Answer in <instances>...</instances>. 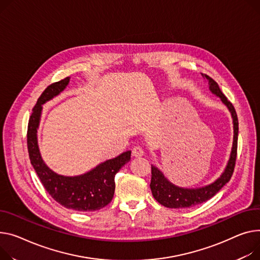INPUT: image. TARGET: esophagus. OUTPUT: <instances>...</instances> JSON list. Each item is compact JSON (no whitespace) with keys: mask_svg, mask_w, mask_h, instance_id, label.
<instances>
[{"mask_svg":"<svg viewBox=\"0 0 260 260\" xmlns=\"http://www.w3.org/2000/svg\"><path fill=\"white\" fill-rule=\"evenodd\" d=\"M132 153H133L134 157H136V158L137 157H142V155L144 154V150H143V148L141 146H135L133 148Z\"/></svg>","mask_w":260,"mask_h":260,"instance_id":"34e87169","label":"esophagus"}]
</instances>
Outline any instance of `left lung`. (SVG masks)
<instances>
[{"label":"left lung","mask_w":260,"mask_h":260,"mask_svg":"<svg viewBox=\"0 0 260 260\" xmlns=\"http://www.w3.org/2000/svg\"><path fill=\"white\" fill-rule=\"evenodd\" d=\"M204 78L207 79L209 84V90L215 96L219 97L221 102L226 106L231 113L233 119V144L230 153V158L227 163L226 168L213 183L199 188H183L172 184L164 175L163 172L154 165H151V181L150 189L153 198L158 203L163 205L167 208L175 209H184L190 208L197 205H200L206 201L210 200L214 197L219 190L226 185L234 171L236 154H237V139H238V119L232 103L227 99V97L222 94L218 84L208 75L202 74Z\"/></svg>","instance_id":"obj_1"}]
</instances>
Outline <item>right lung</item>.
Returning <instances> with one entry per match:
<instances>
[{
	"label": "right lung",
	"instance_id": "obj_1",
	"mask_svg": "<svg viewBox=\"0 0 260 260\" xmlns=\"http://www.w3.org/2000/svg\"><path fill=\"white\" fill-rule=\"evenodd\" d=\"M69 82L70 77L50 84L33 108L27 132L29 158L45 189L58 204L75 211H96L111 203L115 192V176L131 160L132 151L126 150L116 158L98 164L85 174L74 177L58 175L46 165L38 142L43 105L59 95Z\"/></svg>",
	"mask_w": 260,
	"mask_h": 260
}]
</instances>
